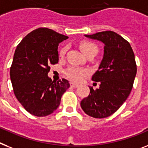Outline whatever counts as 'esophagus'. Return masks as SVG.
Wrapping results in <instances>:
<instances>
[{"mask_svg":"<svg viewBox=\"0 0 148 148\" xmlns=\"http://www.w3.org/2000/svg\"><path fill=\"white\" fill-rule=\"evenodd\" d=\"M78 86H79V85L77 84H75V83L71 82V87H74V88H76V87H77Z\"/></svg>","mask_w":148,"mask_h":148,"instance_id":"esophagus-1","label":"esophagus"}]
</instances>
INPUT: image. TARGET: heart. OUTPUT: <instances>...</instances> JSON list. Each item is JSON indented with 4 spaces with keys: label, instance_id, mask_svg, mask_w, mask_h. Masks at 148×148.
Here are the masks:
<instances>
[{
    "label": "heart",
    "instance_id": "heart-1",
    "mask_svg": "<svg viewBox=\"0 0 148 148\" xmlns=\"http://www.w3.org/2000/svg\"><path fill=\"white\" fill-rule=\"evenodd\" d=\"M80 50L82 51V52L84 55L91 51L92 50L95 49H97V46L95 44L90 42H84L80 44ZM65 49H63L60 51V55L63 56L65 53ZM65 74L68 77L71 79L72 80L74 81H79L82 79V77L84 75L87 74V71L84 70V69H80V68H76V67H70L68 68L65 71Z\"/></svg>",
    "mask_w": 148,
    "mask_h": 148
}]
</instances>
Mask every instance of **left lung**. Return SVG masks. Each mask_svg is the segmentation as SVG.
<instances>
[{
  "label": "left lung",
  "mask_w": 148,
  "mask_h": 148,
  "mask_svg": "<svg viewBox=\"0 0 148 148\" xmlns=\"http://www.w3.org/2000/svg\"><path fill=\"white\" fill-rule=\"evenodd\" d=\"M104 44L103 57L92 80L99 87H90V94L80 102L85 113L103 119L116 112L130 94L137 73L134 54L128 42L112 31L84 35Z\"/></svg>",
  "instance_id": "obj_1"
}]
</instances>
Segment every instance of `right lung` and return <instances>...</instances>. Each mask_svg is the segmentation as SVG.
I'll return each mask as SVG.
<instances>
[{
  "mask_svg": "<svg viewBox=\"0 0 148 148\" xmlns=\"http://www.w3.org/2000/svg\"><path fill=\"white\" fill-rule=\"evenodd\" d=\"M68 38L50 29L39 28L24 37L16 49L10 67L14 94L33 116L52 113L70 86L65 79L56 82L48 76L50 64L58 62V44Z\"/></svg>",
  "mask_w": 148,
  "mask_h": 148,
  "instance_id": "1",
  "label": "right lung"
}]
</instances>
